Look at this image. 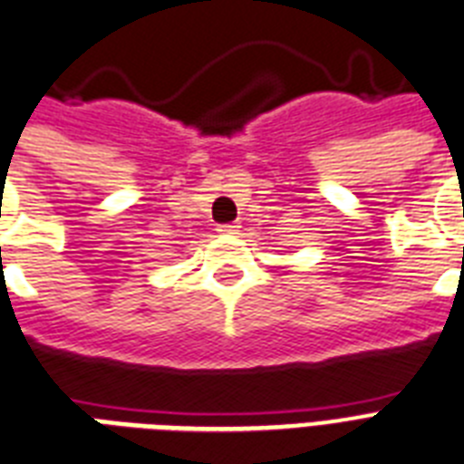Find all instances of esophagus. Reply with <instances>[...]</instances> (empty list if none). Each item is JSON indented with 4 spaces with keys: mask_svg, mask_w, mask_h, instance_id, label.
I'll return each instance as SVG.
<instances>
[{
    "mask_svg": "<svg viewBox=\"0 0 464 464\" xmlns=\"http://www.w3.org/2000/svg\"><path fill=\"white\" fill-rule=\"evenodd\" d=\"M238 228H240L238 224H221L219 228H217V231H219V233H236V231H238Z\"/></svg>",
    "mask_w": 464,
    "mask_h": 464,
    "instance_id": "1",
    "label": "esophagus"
}]
</instances>
